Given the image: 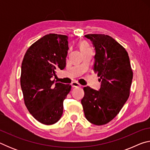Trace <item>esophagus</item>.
I'll use <instances>...</instances> for the list:
<instances>
[{
  "label": "esophagus",
  "instance_id": "esophagus-1",
  "mask_svg": "<svg viewBox=\"0 0 150 150\" xmlns=\"http://www.w3.org/2000/svg\"><path fill=\"white\" fill-rule=\"evenodd\" d=\"M71 86L73 87H81V85L77 82H72L71 83Z\"/></svg>",
  "mask_w": 150,
  "mask_h": 150
}]
</instances>
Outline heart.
I'll return each instance as SVG.
<instances>
[{
	"instance_id": "b5f03b06",
	"label": "heart",
	"mask_w": 150,
	"mask_h": 150,
	"mask_svg": "<svg viewBox=\"0 0 150 150\" xmlns=\"http://www.w3.org/2000/svg\"><path fill=\"white\" fill-rule=\"evenodd\" d=\"M79 46H80L81 51H82V52H85V51L90 50L89 45H88V44L87 42H84V41L80 42Z\"/></svg>"
}]
</instances>
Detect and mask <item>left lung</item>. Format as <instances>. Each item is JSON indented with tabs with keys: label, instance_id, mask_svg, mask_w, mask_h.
I'll return each mask as SVG.
<instances>
[{
	"label": "left lung",
	"instance_id": "obj_1",
	"mask_svg": "<svg viewBox=\"0 0 150 150\" xmlns=\"http://www.w3.org/2000/svg\"><path fill=\"white\" fill-rule=\"evenodd\" d=\"M95 47L94 70L100 78V90L83 88L81 100L85 118L91 123L104 125L113 120L130 96L133 78L130 59L122 45L108 35L87 34Z\"/></svg>",
	"mask_w": 150,
	"mask_h": 150
}]
</instances>
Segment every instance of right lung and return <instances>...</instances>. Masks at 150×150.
I'll return each instance as SVG.
<instances>
[{
    "label": "right lung",
    "instance_id": "add662e5",
    "mask_svg": "<svg viewBox=\"0 0 150 150\" xmlns=\"http://www.w3.org/2000/svg\"><path fill=\"white\" fill-rule=\"evenodd\" d=\"M68 36L49 34L29 47L21 67L20 85L24 104L33 117L51 125L62 117L63 100L71 88L53 80L56 69L66 65Z\"/></svg>",
    "mask_w": 150,
    "mask_h": 150
}]
</instances>
